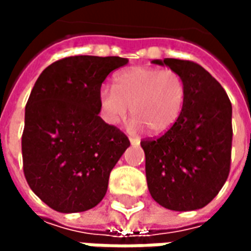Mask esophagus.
Listing matches in <instances>:
<instances>
[{"label": "esophagus", "mask_w": 251, "mask_h": 251, "mask_svg": "<svg viewBox=\"0 0 251 251\" xmlns=\"http://www.w3.org/2000/svg\"><path fill=\"white\" fill-rule=\"evenodd\" d=\"M129 140H130L131 145H140V138H137V137H130Z\"/></svg>", "instance_id": "34e87169"}]
</instances>
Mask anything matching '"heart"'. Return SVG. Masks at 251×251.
<instances>
[{"instance_id": "1", "label": "heart", "mask_w": 251, "mask_h": 251, "mask_svg": "<svg viewBox=\"0 0 251 251\" xmlns=\"http://www.w3.org/2000/svg\"><path fill=\"white\" fill-rule=\"evenodd\" d=\"M185 98L187 84L177 71L133 67L115 76L114 88L99 90V111L106 124L118 125L130 107L134 129L145 126L152 134H161L179 120Z\"/></svg>"}]
</instances>
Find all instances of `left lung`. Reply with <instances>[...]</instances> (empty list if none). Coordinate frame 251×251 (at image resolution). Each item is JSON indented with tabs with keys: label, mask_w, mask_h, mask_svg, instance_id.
<instances>
[{
	"label": "left lung",
	"mask_w": 251,
	"mask_h": 251,
	"mask_svg": "<svg viewBox=\"0 0 251 251\" xmlns=\"http://www.w3.org/2000/svg\"><path fill=\"white\" fill-rule=\"evenodd\" d=\"M184 77V107L169 130L142 140L149 192L174 211L203 208L226 183L231 164V102L215 77L198 63L153 60Z\"/></svg>",
	"instance_id": "obj_1"
}]
</instances>
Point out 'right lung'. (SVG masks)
<instances>
[{
	"label": "right lung",
	"mask_w": 251,
	"mask_h": 251,
	"mask_svg": "<svg viewBox=\"0 0 251 251\" xmlns=\"http://www.w3.org/2000/svg\"><path fill=\"white\" fill-rule=\"evenodd\" d=\"M118 56H70L41 72L25 106V179L52 210L70 214L103 199L129 138L99 117V90Z\"/></svg>",
	"instance_id": "add662e5"
}]
</instances>
